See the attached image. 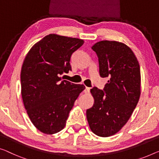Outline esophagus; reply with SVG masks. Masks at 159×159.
I'll return each mask as SVG.
<instances>
[{
    "label": "esophagus",
    "mask_w": 159,
    "mask_h": 159,
    "mask_svg": "<svg viewBox=\"0 0 159 159\" xmlns=\"http://www.w3.org/2000/svg\"><path fill=\"white\" fill-rule=\"evenodd\" d=\"M90 88H89V87H86V89H85V90H84V93H90Z\"/></svg>",
    "instance_id": "esophagus-1"
}]
</instances>
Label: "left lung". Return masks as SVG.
<instances>
[{
    "mask_svg": "<svg viewBox=\"0 0 159 159\" xmlns=\"http://www.w3.org/2000/svg\"><path fill=\"white\" fill-rule=\"evenodd\" d=\"M98 58L99 73L109 80L103 89L93 87L94 104L87 109L90 129L101 137L116 134L126 124L141 94L140 66L126 45L102 41L92 46Z\"/></svg>",
    "mask_w": 159,
    "mask_h": 159,
    "instance_id": "8db88e82",
    "label": "left lung"
}]
</instances>
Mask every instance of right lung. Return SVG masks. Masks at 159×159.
Instances as JSON below:
<instances>
[{
	"label": "right lung",
	"instance_id": "1",
	"mask_svg": "<svg viewBox=\"0 0 159 159\" xmlns=\"http://www.w3.org/2000/svg\"><path fill=\"white\" fill-rule=\"evenodd\" d=\"M84 41L49 34L35 43L23 61L21 95L30 120L37 129L53 134L65 127L66 120L84 85L63 80L71 70L70 57Z\"/></svg>",
	"mask_w": 159,
	"mask_h": 159
}]
</instances>
